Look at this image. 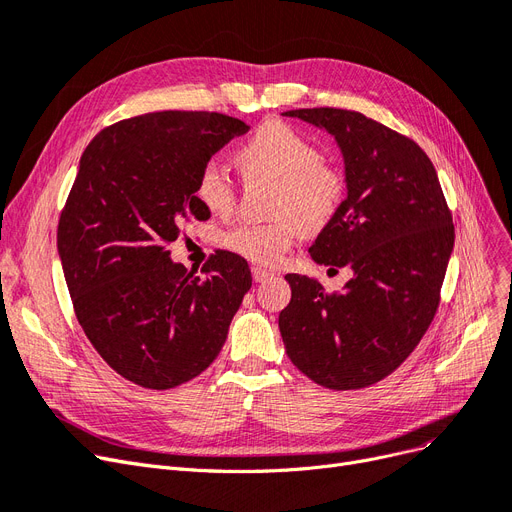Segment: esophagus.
Instances as JSON below:
<instances>
[{
  "instance_id": "34e87169",
  "label": "esophagus",
  "mask_w": 512,
  "mask_h": 512,
  "mask_svg": "<svg viewBox=\"0 0 512 512\" xmlns=\"http://www.w3.org/2000/svg\"><path fill=\"white\" fill-rule=\"evenodd\" d=\"M274 274L272 272H268V270H263V268H253V280L255 282H266V280H270Z\"/></svg>"
}]
</instances>
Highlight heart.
Wrapping results in <instances>:
<instances>
[{
  "mask_svg": "<svg viewBox=\"0 0 512 512\" xmlns=\"http://www.w3.org/2000/svg\"><path fill=\"white\" fill-rule=\"evenodd\" d=\"M238 162L249 177L278 181L276 208L289 213L270 223H240L223 234V246L259 266H276L301 227H323L337 211L344 194L342 175L320 164L318 149L285 122H266L238 149ZM196 198L208 213L225 217L234 211V181L211 160L196 179Z\"/></svg>",
  "mask_w": 512,
  "mask_h": 512,
  "instance_id": "heart-1",
  "label": "heart"
}]
</instances>
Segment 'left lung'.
I'll return each mask as SVG.
<instances>
[{
    "instance_id": "obj_1",
    "label": "left lung",
    "mask_w": 512,
    "mask_h": 512,
    "mask_svg": "<svg viewBox=\"0 0 512 512\" xmlns=\"http://www.w3.org/2000/svg\"><path fill=\"white\" fill-rule=\"evenodd\" d=\"M327 130L344 158L346 198L310 255L348 266L342 293L287 274L278 329L293 365L331 390L384 380L420 344L439 306L453 225L430 158L418 143L363 113L333 107L285 111Z\"/></svg>"
}]
</instances>
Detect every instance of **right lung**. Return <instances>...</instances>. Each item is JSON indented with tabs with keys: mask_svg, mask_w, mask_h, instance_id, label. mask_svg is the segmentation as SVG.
<instances>
[{
	"mask_svg": "<svg viewBox=\"0 0 512 512\" xmlns=\"http://www.w3.org/2000/svg\"><path fill=\"white\" fill-rule=\"evenodd\" d=\"M246 130L215 111H156L103 128L84 149L56 246L86 337L132 384L194 380L251 289L240 255L217 251L200 278L166 249L185 223L211 217L196 198L200 168Z\"/></svg>",
	"mask_w": 512,
	"mask_h": 512,
	"instance_id": "add662e5",
	"label": "right lung"
}]
</instances>
